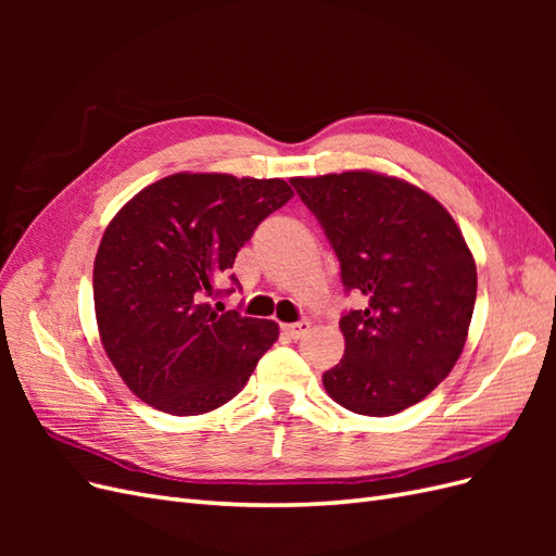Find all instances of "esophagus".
Wrapping results in <instances>:
<instances>
[{"mask_svg":"<svg viewBox=\"0 0 556 556\" xmlns=\"http://www.w3.org/2000/svg\"><path fill=\"white\" fill-rule=\"evenodd\" d=\"M308 329H311L308 319H299V323H294V325H285V327H282V331L288 333L290 339H301V336H304Z\"/></svg>","mask_w":556,"mask_h":556,"instance_id":"1","label":"esophagus"}]
</instances>
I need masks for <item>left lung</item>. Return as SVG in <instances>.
<instances>
[{
  "mask_svg": "<svg viewBox=\"0 0 556 556\" xmlns=\"http://www.w3.org/2000/svg\"><path fill=\"white\" fill-rule=\"evenodd\" d=\"M362 308L341 315L345 355L323 382L343 408L387 417L422 401L457 364L476 306L473 255L427 192L371 172L292 178Z\"/></svg>",
  "mask_w": 556,
  "mask_h": 556,
  "instance_id": "left-lung-1",
  "label": "left lung"
}]
</instances>
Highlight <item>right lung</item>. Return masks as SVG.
Instances as JSON below:
<instances>
[{
  "mask_svg": "<svg viewBox=\"0 0 556 556\" xmlns=\"http://www.w3.org/2000/svg\"><path fill=\"white\" fill-rule=\"evenodd\" d=\"M280 178L174 174L148 185L104 231L94 313L129 390L169 415H201L237 396L278 339L271 319L217 313L211 296L264 217L288 204Z\"/></svg>",
  "mask_w": 556,
  "mask_h": 556,
  "instance_id": "obj_1",
  "label": "right lung"
}]
</instances>
